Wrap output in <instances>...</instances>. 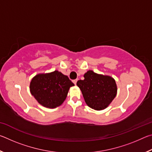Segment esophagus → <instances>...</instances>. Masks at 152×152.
I'll return each instance as SVG.
<instances>
[{"mask_svg":"<svg viewBox=\"0 0 152 152\" xmlns=\"http://www.w3.org/2000/svg\"><path fill=\"white\" fill-rule=\"evenodd\" d=\"M77 81H78V79H76V80H74L72 81L73 82V83L74 84H76V82H77Z\"/></svg>","mask_w":152,"mask_h":152,"instance_id":"obj_1","label":"esophagus"}]
</instances>
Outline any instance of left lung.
I'll use <instances>...</instances> for the list:
<instances>
[{
    "label": "left lung",
    "mask_w": 152,
    "mask_h": 152,
    "mask_svg": "<svg viewBox=\"0 0 152 152\" xmlns=\"http://www.w3.org/2000/svg\"><path fill=\"white\" fill-rule=\"evenodd\" d=\"M84 80L77 82L86 104L92 109L101 110L111 103L117 93L115 79L88 70L84 74Z\"/></svg>",
    "instance_id": "8db88e82"
}]
</instances>
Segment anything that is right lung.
<instances>
[{
    "instance_id": "right-lung-1",
    "label": "right lung",
    "mask_w": 152,
    "mask_h": 152,
    "mask_svg": "<svg viewBox=\"0 0 152 152\" xmlns=\"http://www.w3.org/2000/svg\"><path fill=\"white\" fill-rule=\"evenodd\" d=\"M74 86L68 77L58 70L35 75L30 82L31 94L43 107L54 109L65 101L70 88Z\"/></svg>"
}]
</instances>
